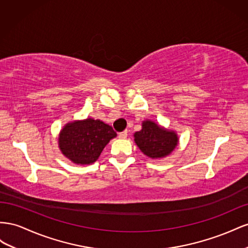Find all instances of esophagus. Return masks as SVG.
I'll use <instances>...</instances> for the list:
<instances>
[{
  "label": "esophagus",
  "instance_id": "esophagus-1",
  "mask_svg": "<svg viewBox=\"0 0 248 248\" xmlns=\"http://www.w3.org/2000/svg\"><path fill=\"white\" fill-rule=\"evenodd\" d=\"M126 136H128V131H123V132H120V133H118V137L119 138H126Z\"/></svg>",
  "mask_w": 248,
  "mask_h": 248
}]
</instances>
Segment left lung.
Wrapping results in <instances>:
<instances>
[{
  "label": "left lung",
  "instance_id": "obj_1",
  "mask_svg": "<svg viewBox=\"0 0 248 248\" xmlns=\"http://www.w3.org/2000/svg\"><path fill=\"white\" fill-rule=\"evenodd\" d=\"M134 137L141 152L153 159L165 157L178 144L175 133L161 128L150 120L142 124V130L134 134Z\"/></svg>",
  "mask_w": 248,
  "mask_h": 248
}]
</instances>
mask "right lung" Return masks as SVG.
Segmentation results:
<instances>
[{"mask_svg": "<svg viewBox=\"0 0 248 248\" xmlns=\"http://www.w3.org/2000/svg\"><path fill=\"white\" fill-rule=\"evenodd\" d=\"M116 136L112 126L93 118L67 124L60 133L62 154L77 164L93 163L104 147Z\"/></svg>", "mask_w": 248, "mask_h": 248, "instance_id": "add662e5", "label": "right lung"}]
</instances>
